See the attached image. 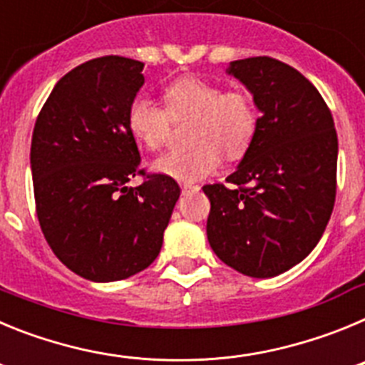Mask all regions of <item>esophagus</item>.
<instances>
[{"label":"esophagus","instance_id":"esophagus-1","mask_svg":"<svg viewBox=\"0 0 365 365\" xmlns=\"http://www.w3.org/2000/svg\"><path fill=\"white\" fill-rule=\"evenodd\" d=\"M182 188V193H190V192H197L199 186H193V185H182L180 186Z\"/></svg>","mask_w":365,"mask_h":365}]
</instances>
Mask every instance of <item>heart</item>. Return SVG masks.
Here are the masks:
<instances>
[{"label": "heart", "instance_id": "heart-1", "mask_svg": "<svg viewBox=\"0 0 365 365\" xmlns=\"http://www.w3.org/2000/svg\"><path fill=\"white\" fill-rule=\"evenodd\" d=\"M166 106L148 96H137L128 108V128L137 143L160 150L173 120L193 118L192 148L173 150L153 163L155 172L177 180H195L217 170L221 155L240 159L257 131V108L243 89H228L197 76H185L164 89Z\"/></svg>", "mask_w": 365, "mask_h": 365}]
</instances>
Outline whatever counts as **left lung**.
I'll return each instance as SVG.
<instances>
[{
  "label": "left lung",
  "instance_id": "8db88e82",
  "mask_svg": "<svg viewBox=\"0 0 365 365\" xmlns=\"http://www.w3.org/2000/svg\"><path fill=\"white\" fill-rule=\"evenodd\" d=\"M228 74L247 86L261 111L252 144L225 185H205L206 235L237 272L272 278L318 245L336 197L338 137L314 86L270 56L235 60Z\"/></svg>",
  "mask_w": 365,
  "mask_h": 365
}]
</instances>
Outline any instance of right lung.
I'll return each instance as SVG.
<instances>
[{
	"label": "right lung",
	"instance_id": "1",
	"mask_svg": "<svg viewBox=\"0 0 365 365\" xmlns=\"http://www.w3.org/2000/svg\"><path fill=\"white\" fill-rule=\"evenodd\" d=\"M144 63L100 56L58 80L34 124L31 170L36 215L54 256L91 282H118L148 269L180 188L138 170L128 108ZM135 175L143 185L131 189Z\"/></svg>",
	"mask_w": 365,
	"mask_h": 365
}]
</instances>
